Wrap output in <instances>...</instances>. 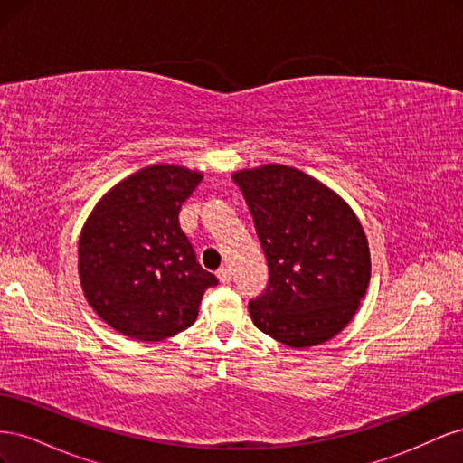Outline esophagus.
<instances>
[{
    "instance_id": "1",
    "label": "esophagus",
    "mask_w": 463,
    "mask_h": 463,
    "mask_svg": "<svg viewBox=\"0 0 463 463\" xmlns=\"http://www.w3.org/2000/svg\"><path fill=\"white\" fill-rule=\"evenodd\" d=\"M216 276H218V279H220L222 284H230V282H232V270H230V266H222V269H218Z\"/></svg>"
}]
</instances>
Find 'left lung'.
I'll list each match as a JSON object with an SVG mask.
<instances>
[{
	"label": "left lung",
	"mask_w": 463,
	"mask_h": 463,
	"mask_svg": "<svg viewBox=\"0 0 463 463\" xmlns=\"http://www.w3.org/2000/svg\"><path fill=\"white\" fill-rule=\"evenodd\" d=\"M269 264L249 301L255 326L289 347L334 338L354 318L371 278L365 232L338 194L296 167L233 174Z\"/></svg>",
	"instance_id": "obj_1"
}]
</instances>
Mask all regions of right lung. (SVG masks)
I'll return each instance as SVG.
<instances>
[{
  "label": "right lung",
  "instance_id": "add662e5",
  "mask_svg": "<svg viewBox=\"0 0 463 463\" xmlns=\"http://www.w3.org/2000/svg\"><path fill=\"white\" fill-rule=\"evenodd\" d=\"M203 175L170 164L129 175L96 204L79 240V276L111 328L158 342L189 328L218 284L179 228V210Z\"/></svg>",
  "mask_w": 463,
  "mask_h": 463
}]
</instances>
